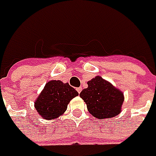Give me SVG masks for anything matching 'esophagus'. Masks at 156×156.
<instances>
[{
	"label": "esophagus",
	"instance_id": "34e87169",
	"mask_svg": "<svg viewBox=\"0 0 156 156\" xmlns=\"http://www.w3.org/2000/svg\"><path fill=\"white\" fill-rule=\"evenodd\" d=\"M82 88H81V87H80V88H77V89H76V90H77V92H78V93H79V94H80V93H81V92H82Z\"/></svg>",
	"mask_w": 156,
	"mask_h": 156
}]
</instances>
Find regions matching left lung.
<instances>
[{"instance_id":"8db88e82","label":"left lung","mask_w":156,"mask_h":156,"mask_svg":"<svg viewBox=\"0 0 156 156\" xmlns=\"http://www.w3.org/2000/svg\"><path fill=\"white\" fill-rule=\"evenodd\" d=\"M87 83L88 88L82 90L80 97L92 116L98 119H105L121 112L124 94L120 90L101 76H96Z\"/></svg>"}]
</instances>
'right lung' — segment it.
Returning a JSON list of instances; mask_svg holds the SVG:
<instances>
[{
	"label": "right lung",
	"instance_id": "obj_1",
	"mask_svg": "<svg viewBox=\"0 0 156 156\" xmlns=\"http://www.w3.org/2000/svg\"><path fill=\"white\" fill-rule=\"evenodd\" d=\"M79 94L68 83L51 80L34 102V107L39 116L46 120L58 119L66 111L69 102Z\"/></svg>",
	"mask_w": 156,
	"mask_h": 156
}]
</instances>
